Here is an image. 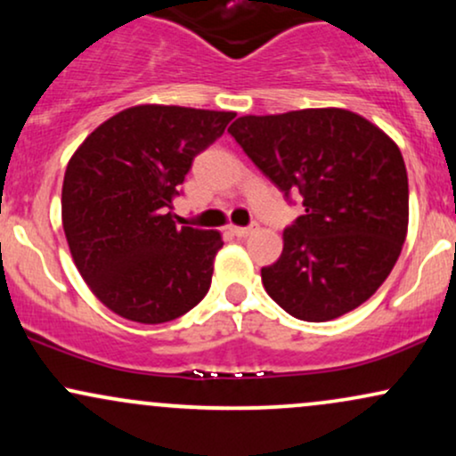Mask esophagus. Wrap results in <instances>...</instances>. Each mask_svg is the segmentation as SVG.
Wrapping results in <instances>:
<instances>
[{
  "label": "esophagus",
  "instance_id": "esophagus-1",
  "mask_svg": "<svg viewBox=\"0 0 456 456\" xmlns=\"http://www.w3.org/2000/svg\"><path fill=\"white\" fill-rule=\"evenodd\" d=\"M229 232H232L235 238H248L255 229L253 227H229Z\"/></svg>",
  "mask_w": 456,
  "mask_h": 456
}]
</instances>
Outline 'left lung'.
<instances>
[{
  "instance_id": "1",
  "label": "left lung",
  "mask_w": 456,
  "mask_h": 456,
  "mask_svg": "<svg viewBox=\"0 0 456 456\" xmlns=\"http://www.w3.org/2000/svg\"><path fill=\"white\" fill-rule=\"evenodd\" d=\"M229 133L285 197L305 199L279 261L261 268L272 300L305 322H330L369 300L395 268L410 221L395 141L334 107L244 115Z\"/></svg>"
}]
</instances>
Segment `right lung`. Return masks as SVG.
Instances as JSON below:
<instances>
[{"label": "right lung", "mask_w": 456, "mask_h": 456, "mask_svg": "<svg viewBox=\"0 0 456 456\" xmlns=\"http://www.w3.org/2000/svg\"><path fill=\"white\" fill-rule=\"evenodd\" d=\"M235 118L139 104L102 122L78 145L61 186V223L92 294L119 317L165 323L203 300L218 232L177 227L174 199L199 151Z\"/></svg>", "instance_id": "obj_1"}]
</instances>
